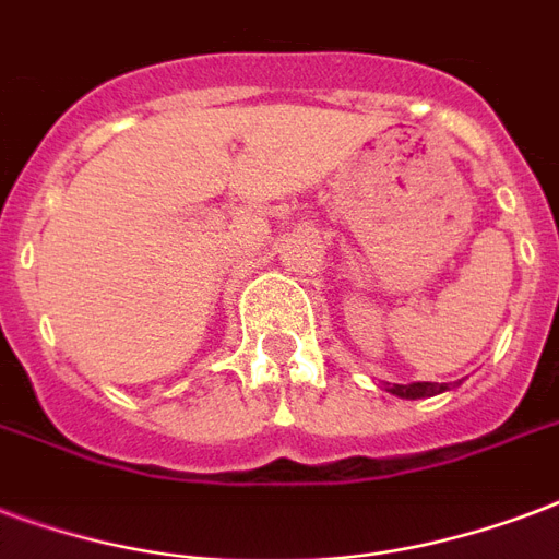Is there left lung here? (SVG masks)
I'll return each mask as SVG.
<instances>
[{
	"mask_svg": "<svg viewBox=\"0 0 559 559\" xmlns=\"http://www.w3.org/2000/svg\"><path fill=\"white\" fill-rule=\"evenodd\" d=\"M449 386H442V383H395L390 386V393L402 395V399H428V395L445 393Z\"/></svg>",
	"mask_w": 559,
	"mask_h": 559,
	"instance_id": "8db88e82",
	"label": "left lung"
}]
</instances>
